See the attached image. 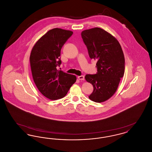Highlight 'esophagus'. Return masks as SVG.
I'll list each match as a JSON object with an SVG mask.
<instances>
[{
	"label": "esophagus",
	"mask_w": 152,
	"mask_h": 152,
	"mask_svg": "<svg viewBox=\"0 0 152 152\" xmlns=\"http://www.w3.org/2000/svg\"><path fill=\"white\" fill-rule=\"evenodd\" d=\"M78 79L80 80H84V76L81 75V76H78Z\"/></svg>",
	"instance_id": "34e87169"
}]
</instances>
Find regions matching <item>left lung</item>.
Instances as JSON below:
<instances>
[{
  "instance_id": "obj_1",
  "label": "left lung",
  "mask_w": 152,
  "mask_h": 152,
  "mask_svg": "<svg viewBox=\"0 0 152 152\" xmlns=\"http://www.w3.org/2000/svg\"><path fill=\"white\" fill-rule=\"evenodd\" d=\"M89 56L97 61V72L86 75L87 82L93 85L89 99L96 102L108 100L118 87L125 71V58L118 40L106 31L95 27L81 32Z\"/></svg>"
}]
</instances>
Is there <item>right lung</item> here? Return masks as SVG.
Listing matches in <instances>:
<instances>
[{
  "mask_svg": "<svg viewBox=\"0 0 152 152\" xmlns=\"http://www.w3.org/2000/svg\"><path fill=\"white\" fill-rule=\"evenodd\" d=\"M72 31L53 28L41 37L33 47L29 60L35 85L47 98L56 100L64 97L76 81L75 75L58 71L60 51Z\"/></svg>",
  "mask_w": 152,
  "mask_h": 152,
  "instance_id": "obj_1",
  "label": "right lung"
}]
</instances>
